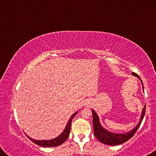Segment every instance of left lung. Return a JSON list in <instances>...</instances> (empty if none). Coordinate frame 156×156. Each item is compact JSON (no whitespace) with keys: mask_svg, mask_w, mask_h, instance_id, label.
Returning <instances> with one entry per match:
<instances>
[{"mask_svg":"<svg viewBox=\"0 0 156 156\" xmlns=\"http://www.w3.org/2000/svg\"><path fill=\"white\" fill-rule=\"evenodd\" d=\"M132 74L133 76H136L140 79L141 83L142 85V88L144 90V86H143V83L140 76L136 74L135 73L133 72ZM145 109H146V105L142 109V115L140 117V119L139 123H137V125L132 129L130 131L125 133H115L109 131V130L105 129L101 125L99 117L97 115V114L94 110H92V115H93V126H94V133L95 137L97 138L98 140H99L101 142L105 144L111 145V146H115L119 145L121 144H123L130 140L135 133L137 131L138 128L140 126L141 123H142L143 118L144 117L145 115Z\"/></svg>","mask_w":156,"mask_h":156,"instance_id":"1","label":"left lung"}]
</instances>
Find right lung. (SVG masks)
<instances>
[{
  "mask_svg": "<svg viewBox=\"0 0 156 156\" xmlns=\"http://www.w3.org/2000/svg\"><path fill=\"white\" fill-rule=\"evenodd\" d=\"M78 112H76L73 115L71 116L68 121V123H66V126L65 128V130H63V132L61 133V134L58 136V137L54 138V139H52L50 140H34L33 138L30 137L29 136L26 135L27 137H28L30 140L32 142H34V144H37L39 146H41V147H57V146H59L62 144L67 139L69 133H70V129H71V123L72 122V119L73 117L77 115Z\"/></svg>",
  "mask_w": 156,
  "mask_h": 156,
  "instance_id": "right-lung-1",
  "label": "right lung"
}]
</instances>
